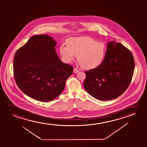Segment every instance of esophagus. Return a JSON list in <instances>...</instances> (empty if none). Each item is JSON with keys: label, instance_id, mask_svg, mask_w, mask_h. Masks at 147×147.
<instances>
[{"label": "esophagus", "instance_id": "esophagus-1", "mask_svg": "<svg viewBox=\"0 0 147 147\" xmlns=\"http://www.w3.org/2000/svg\"><path fill=\"white\" fill-rule=\"evenodd\" d=\"M73 72H74V73H78L79 72V70L78 69H77L76 68H74Z\"/></svg>", "mask_w": 147, "mask_h": 147}]
</instances>
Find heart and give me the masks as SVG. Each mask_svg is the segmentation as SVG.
Returning a JSON list of instances; mask_svg holds the SVG:
<instances>
[{"label": "heart", "instance_id": "obj_1", "mask_svg": "<svg viewBox=\"0 0 147 147\" xmlns=\"http://www.w3.org/2000/svg\"><path fill=\"white\" fill-rule=\"evenodd\" d=\"M67 46L60 47V53L67 62L77 55V60L83 68L90 70L99 66L104 60L107 46L90 36L73 37L66 40Z\"/></svg>", "mask_w": 147, "mask_h": 147}]
</instances>
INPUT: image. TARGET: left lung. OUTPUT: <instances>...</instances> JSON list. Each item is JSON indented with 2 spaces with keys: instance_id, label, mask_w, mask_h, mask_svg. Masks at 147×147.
Segmentation results:
<instances>
[{
  "instance_id": "obj_1",
  "label": "left lung",
  "mask_w": 147,
  "mask_h": 147,
  "mask_svg": "<svg viewBox=\"0 0 147 147\" xmlns=\"http://www.w3.org/2000/svg\"><path fill=\"white\" fill-rule=\"evenodd\" d=\"M134 69L135 61L131 51L121 43L110 42L102 64L85 72V89L98 100L116 98L128 88Z\"/></svg>"
}]
</instances>
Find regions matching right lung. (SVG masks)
Returning <instances> with one entry per match:
<instances>
[{
  "instance_id": "add662e5",
  "label": "right lung",
  "mask_w": 147,
  "mask_h": 147,
  "mask_svg": "<svg viewBox=\"0 0 147 147\" xmlns=\"http://www.w3.org/2000/svg\"><path fill=\"white\" fill-rule=\"evenodd\" d=\"M57 42L47 34L32 36L16 51L13 74L18 86L31 98L48 102L64 89L73 67L60 60L56 53Z\"/></svg>"
}]
</instances>
